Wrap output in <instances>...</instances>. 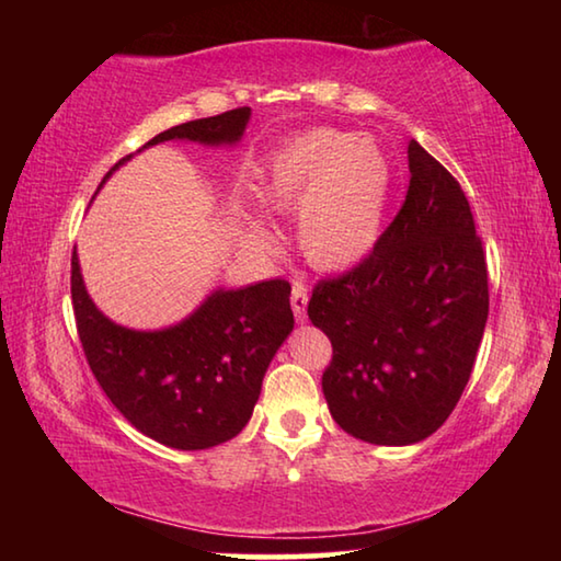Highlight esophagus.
<instances>
[{
	"instance_id": "obj_1",
	"label": "esophagus",
	"mask_w": 561,
	"mask_h": 561,
	"mask_svg": "<svg viewBox=\"0 0 561 561\" xmlns=\"http://www.w3.org/2000/svg\"><path fill=\"white\" fill-rule=\"evenodd\" d=\"M307 301H309L307 284L294 282V287H291V311H294V317H297V321L307 319Z\"/></svg>"
}]
</instances>
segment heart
I'll use <instances>...</instances> for the list:
<instances>
[{"instance_id":"1","label":"heart","mask_w":561,"mask_h":561,"mask_svg":"<svg viewBox=\"0 0 561 561\" xmlns=\"http://www.w3.org/2000/svg\"><path fill=\"white\" fill-rule=\"evenodd\" d=\"M391 165L371 138L339 128H314L291 138L260 168L252 197L264 213L297 210V240L324 272L348 270L374 250L381 234ZM247 237H267L247 225Z\"/></svg>"}]
</instances>
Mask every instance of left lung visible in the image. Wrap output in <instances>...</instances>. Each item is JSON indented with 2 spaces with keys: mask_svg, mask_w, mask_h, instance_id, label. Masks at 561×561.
I'll list each match as a JSON object with an SVG mask.
<instances>
[{
  "mask_svg": "<svg viewBox=\"0 0 561 561\" xmlns=\"http://www.w3.org/2000/svg\"><path fill=\"white\" fill-rule=\"evenodd\" d=\"M403 207L374 252L321 279L309 319L334 356L321 376L331 417L374 445L425 440L468 386L488 324V264L462 187L408 144Z\"/></svg>",
  "mask_w": 561,
  "mask_h": 561,
  "instance_id": "1",
  "label": "left lung"
}]
</instances>
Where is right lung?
I'll use <instances>...</instances> for the list:
<instances>
[{"mask_svg":"<svg viewBox=\"0 0 561 561\" xmlns=\"http://www.w3.org/2000/svg\"><path fill=\"white\" fill-rule=\"evenodd\" d=\"M250 108L180 123L163 140L234 146ZM130 160L126 156L108 170ZM291 287L284 279L215 289L175 327L136 331L103 317L89 297L79 257H71V299L83 354L103 393L148 438L175 450H205L232 440L252 417L270 360L291 334Z\"/></svg>","mask_w":561,"mask_h":561,"instance_id":"obj_1","label":"right lung"}]
</instances>
